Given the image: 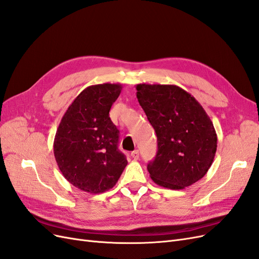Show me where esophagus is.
Wrapping results in <instances>:
<instances>
[{"instance_id": "1", "label": "esophagus", "mask_w": 259, "mask_h": 259, "mask_svg": "<svg viewBox=\"0 0 259 259\" xmlns=\"http://www.w3.org/2000/svg\"><path fill=\"white\" fill-rule=\"evenodd\" d=\"M131 155H132V158L134 159V160H138V158H139V151L138 150H134V151L131 153Z\"/></svg>"}]
</instances>
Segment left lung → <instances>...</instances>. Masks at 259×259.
Masks as SVG:
<instances>
[{
  "instance_id": "left-lung-1",
  "label": "left lung",
  "mask_w": 259,
  "mask_h": 259,
  "mask_svg": "<svg viewBox=\"0 0 259 259\" xmlns=\"http://www.w3.org/2000/svg\"><path fill=\"white\" fill-rule=\"evenodd\" d=\"M136 96L158 137L148 164L153 182L179 190L204 176L217 149L213 122L191 94L176 85L138 84Z\"/></svg>"
}]
</instances>
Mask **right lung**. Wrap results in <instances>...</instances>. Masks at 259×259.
I'll list each match as a JSON object with an SVG mask.
<instances>
[{
  "instance_id": "right-lung-1",
  "label": "right lung",
  "mask_w": 259,
  "mask_h": 259,
  "mask_svg": "<svg viewBox=\"0 0 259 259\" xmlns=\"http://www.w3.org/2000/svg\"><path fill=\"white\" fill-rule=\"evenodd\" d=\"M121 84H96L83 90L62 116L54 139V155L64 177L89 193L111 189L127 165L117 148L119 130L109 111Z\"/></svg>"
}]
</instances>
